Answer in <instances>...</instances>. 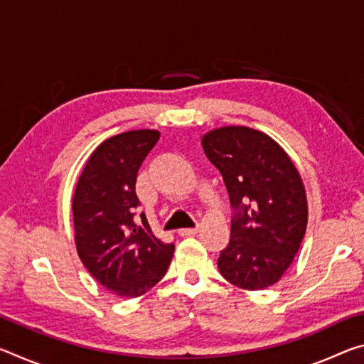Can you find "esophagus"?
I'll list each match as a JSON object with an SVG mask.
<instances>
[{"mask_svg":"<svg viewBox=\"0 0 364 364\" xmlns=\"http://www.w3.org/2000/svg\"><path fill=\"white\" fill-rule=\"evenodd\" d=\"M197 232V228H181V230H178V234L180 236H194Z\"/></svg>","mask_w":364,"mask_h":364,"instance_id":"1","label":"esophagus"}]
</instances>
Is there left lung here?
I'll use <instances>...</instances> for the list:
<instances>
[{"instance_id":"8db88e82","label":"left lung","mask_w":364,"mask_h":364,"mask_svg":"<svg viewBox=\"0 0 364 364\" xmlns=\"http://www.w3.org/2000/svg\"><path fill=\"white\" fill-rule=\"evenodd\" d=\"M232 208L230 244L218 269L231 284L260 291L281 279L305 236V188L284 149L247 127H223L202 138Z\"/></svg>"}]
</instances>
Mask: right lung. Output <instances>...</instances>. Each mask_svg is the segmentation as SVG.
<instances>
[{
  "label": "right lung",
  "instance_id": "1",
  "mask_svg": "<svg viewBox=\"0 0 364 364\" xmlns=\"http://www.w3.org/2000/svg\"><path fill=\"white\" fill-rule=\"evenodd\" d=\"M160 138L133 130L104 141L91 154L72 200L77 252L90 274L120 297H139L167 273L175 245L137 218L138 170Z\"/></svg>",
  "mask_w": 364,
  "mask_h": 364
}]
</instances>
